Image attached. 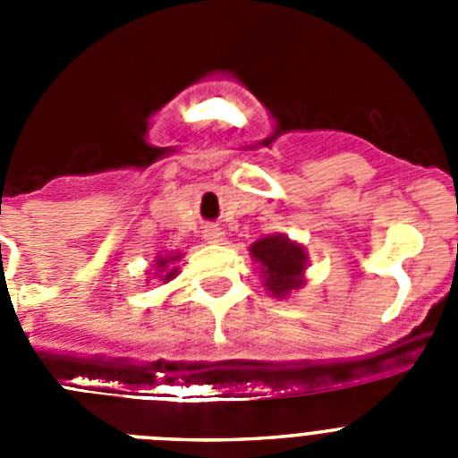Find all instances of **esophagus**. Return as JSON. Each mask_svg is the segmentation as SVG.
<instances>
[{
	"label": "esophagus",
	"mask_w": 458,
	"mask_h": 458,
	"mask_svg": "<svg viewBox=\"0 0 458 458\" xmlns=\"http://www.w3.org/2000/svg\"><path fill=\"white\" fill-rule=\"evenodd\" d=\"M204 241L206 242H220L222 241V232L217 226H206L204 229Z\"/></svg>",
	"instance_id": "1"
}]
</instances>
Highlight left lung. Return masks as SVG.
Segmentation results:
<instances>
[{
  "label": "left lung",
  "instance_id": "obj_1",
  "mask_svg": "<svg viewBox=\"0 0 458 458\" xmlns=\"http://www.w3.org/2000/svg\"><path fill=\"white\" fill-rule=\"evenodd\" d=\"M250 257L264 277V286L273 298H289L305 284L310 266L307 250L284 233H270L250 245Z\"/></svg>",
  "mask_w": 458,
  "mask_h": 458
}]
</instances>
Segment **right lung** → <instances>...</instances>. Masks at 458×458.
Here are the masks:
<instances>
[{
    "mask_svg": "<svg viewBox=\"0 0 458 458\" xmlns=\"http://www.w3.org/2000/svg\"><path fill=\"white\" fill-rule=\"evenodd\" d=\"M183 259V252H169V254H157L156 259H153L151 264V270H148V277H157L163 279V282H172L176 275L181 273L179 270V261ZM148 282V279H147Z\"/></svg>",
    "mask_w": 458,
    "mask_h": 458,
    "instance_id": "right-lung-1",
    "label": "right lung"
}]
</instances>
